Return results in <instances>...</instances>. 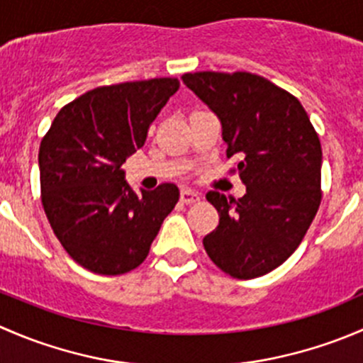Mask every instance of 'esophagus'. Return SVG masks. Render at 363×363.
Returning a JSON list of instances; mask_svg holds the SVG:
<instances>
[{"label": "esophagus", "instance_id": "1", "mask_svg": "<svg viewBox=\"0 0 363 363\" xmlns=\"http://www.w3.org/2000/svg\"><path fill=\"white\" fill-rule=\"evenodd\" d=\"M199 200H200V195L196 191H193V189H189V188L181 189V202L182 203L189 205V203L199 202Z\"/></svg>", "mask_w": 363, "mask_h": 363}]
</instances>
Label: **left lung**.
<instances>
[{
    "instance_id": "obj_1",
    "label": "left lung",
    "mask_w": 363,
    "mask_h": 363,
    "mask_svg": "<svg viewBox=\"0 0 363 363\" xmlns=\"http://www.w3.org/2000/svg\"><path fill=\"white\" fill-rule=\"evenodd\" d=\"M182 82L221 121L226 156H237L242 199L208 191L219 225L203 237L208 258L237 279L286 262L321 202V144L294 94L247 72L184 73Z\"/></svg>"
}]
</instances>
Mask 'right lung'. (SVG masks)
<instances>
[{
    "label": "right lung",
    "mask_w": 363,
    "mask_h": 363,
    "mask_svg": "<svg viewBox=\"0 0 363 363\" xmlns=\"http://www.w3.org/2000/svg\"><path fill=\"white\" fill-rule=\"evenodd\" d=\"M177 89L164 77L87 91L61 108L40 144L43 211L61 246L91 272L137 269L177 203L175 184L135 193L121 168Z\"/></svg>",
    "instance_id": "add662e5"
}]
</instances>
